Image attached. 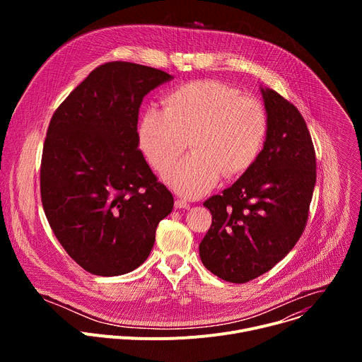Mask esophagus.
<instances>
[{
    "instance_id": "34e87169",
    "label": "esophagus",
    "mask_w": 362,
    "mask_h": 362,
    "mask_svg": "<svg viewBox=\"0 0 362 362\" xmlns=\"http://www.w3.org/2000/svg\"><path fill=\"white\" fill-rule=\"evenodd\" d=\"M175 206H176V209H189L190 208V204L185 199H177L175 202Z\"/></svg>"
}]
</instances>
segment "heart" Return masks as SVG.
I'll list each match as a JSON object with an SVG mask.
<instances>
[{"instance_id":"heart-1","label":"heart","mask_w":362,"mask_h":362,"mask_svg":"<svg viewBox=\"0 0 362 362\" xmlns=\"http://www.w3.org/2000/svg\"><path fill=\"white\" fill-rule=\"evenodd\" d=\"M150 106L139 126L140 147L151 166L168 169L187 147L193 153L170 168L165 182L185 197L211 192L223 173L249 169L265 146L268 117L259 100L215 80L185 84Z\"/></svg>"}]
</instances>
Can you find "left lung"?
Returning <instances> with one entry per match:
<instances>
[{
	"mask_svg": "<svg viewBox=\"0 0 362 362\" xmlns=\"http://www.w3.org/2000/svg\"><path fill=\"white\" fill-rule=\"evenodd\" d=\"M259 90L268 117L259 158L222 194L203 203L212 225L199 245L202 264L233 284L261 276L289 253L306 225L317 182L303 117L275 90Z\"/></svg>",
	"mask_w": 362,
	"mask_h": 362,
	"instance_id": "left-lung-1",
	"label": "left lung"
}]
</instances>
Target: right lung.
I'll list each match as a JSON object with an SVG mask.
<instances>
[{
  "mask_svg": "<svg viewBox=\"0 0 362 362\" xmlns=\"http://www.w3.org/2000/svg\"><path fill=\"white\" fill-rule=\"evenodd\" d=\"M173 76L113 62L93 70L51 117L41 159V202L56 238L87 272L117 276L150 255L173 209L139 148L143 97Z\"/></svg>",
  "mask_w": 362,
  "mask_h": 362,
  "instance_id": "1",
  "label": "right lung"
}]
</instances>
